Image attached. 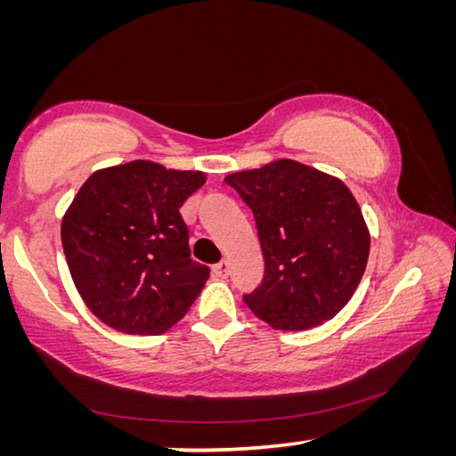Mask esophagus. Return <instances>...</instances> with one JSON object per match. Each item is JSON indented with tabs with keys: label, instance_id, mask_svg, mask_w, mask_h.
<instances>
[{
	"label": "esophagus",
	"instance_id": "esophagus-1",
	"mask_svg": "<svg viewBox=\"0 0 456 456\" xmlns=\"http://www.w3.org/2000/svg\"><path fill=\"white\" fill-rule=\"evenodd\" d=\"M213 273L217 277H227L229 275V261H219L217 265H213Z\"/></svg>",
	"mask_w": 456,
	"mask_h": 456
}]
</instances>
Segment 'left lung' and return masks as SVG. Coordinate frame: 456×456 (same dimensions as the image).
Returning a JSON list of instances; mask_svg holds the SVG:
<instances>
[{"mask_svg":"<svg viewBox=\"0 0 456 456\" xmlns=\"http://www.w3.org/2000/svg\"><path fill=\"white\" fill-rule=\"evenodd\" d=\"M249 205L265 273L247 307L275 330L334 318L364 275L370 233L356 199L336 176L297 160H273L225 176Z\"/></svg>","mask_w":456,"mask_h":456,"instance_id":"1","label":"left lung"}]
</instances>
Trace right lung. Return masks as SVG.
Wrapping results in <instances>:
<instances>
[{"mask_svg": "<svg viewBox=\"0 0 456 456\" xmlns=\"http://www.w3.org/2000/svg\"><path fill=\"white\" fill-rule=\"evenodd\" d=\"M207 181L151 160L90 175L61 219V247L88 310L122 334H163L211 269L191 259L179 209Z\"/></svg>", "mask_w": 456, "mask_h": 456, "instance_id": "right-lung-1", "label": "right lung"}]
</instances>
